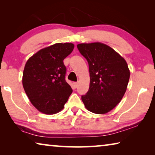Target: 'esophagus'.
<instances>
[{"label": "esophagus", "instance_id": "esophagus-1", "mask_svg": "<svg viewBox=\"0 0 155 155\" xmlns=\"http://www.w3.org/2000/svg\"><path fill=\"white\" fill-rule=\"evenodd\" d=\"M73 84H74V87H75V88H77V87H78V83L77 82H74V83H73Z\"/></svg>", "mask_w": 155, "mask_h": 155}]
</instances>
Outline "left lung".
<instances>
[{"instance_id": "obj_1", "label": "left lung", "mask_w": 155, "mask_h": 155, "mask_svg": "<svg viewBox=\"0 0 155 155\" xmlns=\"http://www.w3.org/2000/svg\"><path fill=\"white\" fill-rule=\"evenodd\" d=\"M77 48L87 59L90 71V88L82 96L88 111L105 114L111 111L124 96L130 78L126 60L107 44L101 42L79 44Z\"/></svg>"}]
</instances>
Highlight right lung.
I'll list each match as a JSON object with an SVG mask.
<instances>
[{
    "label": "right lung",
    "mask_w": 155,
    "mask_h": 155,
    "mask_svg": "<svg viewBox=\"0 0 155 155\" xmlns=\"http://www.w3.org/2000/svg\"><path fill=\"white\" fill-rule=\"evenodd\" d=\"M72 43H57L40 50L27 60L22 85L31 104L44 114L64 108L72 90L65 80L64 60L72 52Z\"/></svg>",
    "instance_id": "obj_1"
}]
</instances>
